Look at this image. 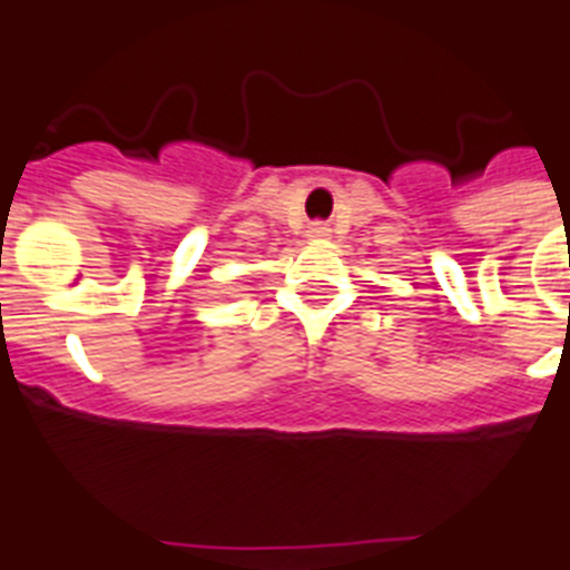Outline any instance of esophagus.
<instances>
[{"instance_id": "1", "label": "esophagus", "mask_w": 570, "mask_h": 570, "mask_svg": "<svg viewBox=\"0 0 570 570\" xmlns=\"http://www.w3.org/2000/svg\"><path fill=\"white\" fill-rule=\"evenodd\" d=\"M306 235L308 240H326L330 238V226H326V223H312Z\"/></svg>"}]
</instances>
